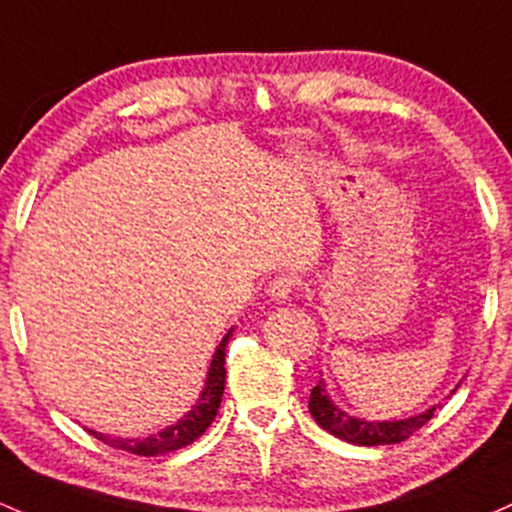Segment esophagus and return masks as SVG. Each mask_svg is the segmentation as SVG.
I'll return each instance as SVG.
<instances>
[{
  "instance_id": "1",
  "label": "esophagus",
  "mask_w": 512,
  "mask_h": 512,
  "mask_svg": "<svg viewBox=\"0 0 512 512\" xmlns=\"http://www.w3.org/2000/svg\"><path fill=\"white\" fill-rule=\"evenodd\" d=\"M296 286H299V279L291 277V274H279V277H274L272 282H269L267 294L272 296L274 301H286L291 294H294Z\"/></svg>"
}]
</instances>
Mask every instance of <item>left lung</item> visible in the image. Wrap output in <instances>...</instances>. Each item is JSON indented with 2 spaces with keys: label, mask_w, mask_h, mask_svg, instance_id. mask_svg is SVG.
<instances>
[{
  "label": "left lung",
  "mask_w": 512,
  "mask_h": 512,
  "mask_svg": "<svg viewBox=\"0 0 512 512\" xmlns=\"http://www.w3.org/2000/svg\"><path fill=\"white\" fill-rule=\"evenodd\" d=\"M308 411H311L313 418H316L320 428L328 430L330 435L340 437V440L345 442H352V445L374 447V445H396V442L408 440L415 430L423 428L432 415H435V406L428 408L425 413L411 415V418H403V420H362L335 406V403L330 401L328 391H325V381L320 379L311 389Z\"/></svg>",
  "instance_id": "8db88e82"
}]
</instances>
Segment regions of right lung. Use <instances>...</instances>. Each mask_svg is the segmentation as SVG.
Masks as SVG:
<instances>
[{
    "mask_svg": "<svg viewBox=\"0 0 512 512\" xmlns=\"http://www.w3.org/2000/svg\"><path fill=\"white\" fill-rule=\"evenodd\" d=\"M230 335H233V328L228 330L226 338H223L221 345L216 347V355L211 359L209 374H206V386L204 391H201L199 401H196V406H192V411L184 415L182 420H177L170 428L160 430L157 435L136 437V440H128V437H109L97 430H89V435H94L97 440L104 442V445L138 454V457H157V454H167L174 452V449L192 445V442L199 440L206 432V428L213 423L218 406H221L223 389H226V347Z\"/></svg>",
    "mask_w": 512,
    "mask_h": 512,
    "instance_id": "1",
    "label": "right lung"
}]
</instances>
